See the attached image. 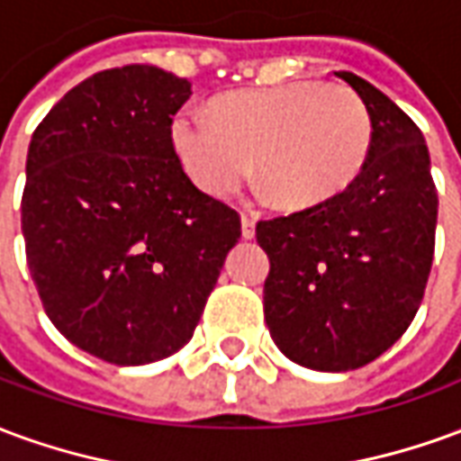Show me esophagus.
<instances>
[{"label": "esophagus", "instance_id": "esophagus-1", "mask_svg": "<svg viewBox=\"0 0 461 461\" xmlns=\"http://www.w3.org/2000/svg\"><path fill=\"white\" fill-rule=\"evenodd\" d=\"M254 231H257V220L249 217V214H241V237H244V240H251Z\"/></svg>", "mask_w": 461, "mask_h": 461}]
</instances>
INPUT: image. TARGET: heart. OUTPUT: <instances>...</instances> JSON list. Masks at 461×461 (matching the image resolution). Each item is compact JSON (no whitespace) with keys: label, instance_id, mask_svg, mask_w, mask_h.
I'll return each mask as SVG.
<instances>
[{"label":"heart","instance_id":"heart-1","mask_svg":"<svg viewBox=\"0 0 461 461\" xmlns=\"http://www.w3.org/2000/svg\"><path fill=\"white\" fill-rule=\"evenodd\" d=\"M172 145L202 190L231 197L257 158L264 187L281 207L303 210L356 180L373 145V115L343 84H294L220 98L214 115L182 108Z\"/></svg>","mask_w":461,"mask_h":461}]
</instances>
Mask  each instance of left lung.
Here are the masks:
<instances>
[{"label": "left lung", "mask_w": 461, "mask_h": 461, "mask_svg": "<svg viewBox=\"0 0 461 461\" xmlns=\"http://www.w3.org/2000/svg\"><path fill=\"white\" fill-rule=\"evenodd\" d=\"M336 76L373 115L363 170L336 197L257 224L271 264V339L289 360L326 373L367 366L405 333L425 296L437 227L420 128L366 78Z\"/></svg>", "instance_id": "left-lung-1"}]
</instances>
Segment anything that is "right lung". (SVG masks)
<instances>
[{"label":"right lung","instance_id":"add662e5","mask_svg":"<svg viewBox=\"0 0 461 461\" xmlns=\"http://www.w3.org/2000/svg\"><path fill=\"white\" fill-rule=\"evenodd\" d=\"M190 81L158 66L94 74L46 113L22 194L46 316L113 366L177 353L200 323L240 214L194 187L172 145Z\"/></svg>","mask_w":461,"mask_h":461}]
</instances>
